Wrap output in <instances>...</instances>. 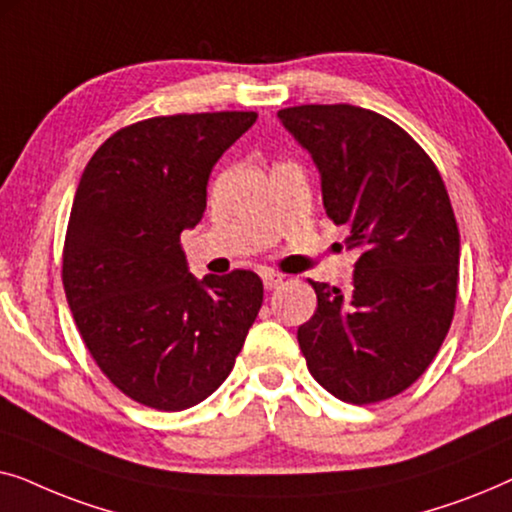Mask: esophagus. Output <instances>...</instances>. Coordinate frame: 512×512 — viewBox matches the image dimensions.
Instances as JSON below:
<instances>
[{
    "label": "esophagus",
    "mask_w": 512,
    "mask_h": 512,
    "mask_svg": "<svg viewBox=\"0 0 512 512\" xmlns=\"http://www.w3.org/2000/svg\"><path fill=\"white\" fill-rule=\"evenodd\" d=\"M263 286H265V289H268V291H272V289H277V286L279 284H282V275H277V272H272V270H265L263 272Z\"/></svg>",
    "instance_id": "1"
}]
</instances>
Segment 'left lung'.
Instances as JSON below:
<instances>
[{"label":"left lung","instance_id":"8db88e82","mask_svg":"<svg viewBox=\"0 0 512 512\" xmlns=\"http://www.w3.org/2000/svg\"><path fill=\"white\" fill-rule=\"evenodd\" d=\"M312 153L328 219L361 251L354 289L312 282L314 317L298 345L314 380L354 405L412 387L450 331L459 284V226L438 167L387 116L352 104L277 111Z\"/></svg>","mask_w":512,"mask_h":512}]
</instances>
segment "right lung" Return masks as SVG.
Segmentation results:
<instances>
[{
	"label": "right lung",
	"mask_w": 512,
	"mask_h": 512,
	"mask_svg": "<svg viewBox=\"0 0 512 512\" xmlns=\"http://www.w3.org/2000/svg\"><path fill=\"white\" fill-rule=\"evenodd\" d=\"M256 116L144 118L116 130L81 174L62 286L97 368L146 408L179 412L212 396L261 310L256 272L198 282L179 244L205 214L214 163Z\"/></svg>",
	"instance_id": "1"
}]
</instances>
